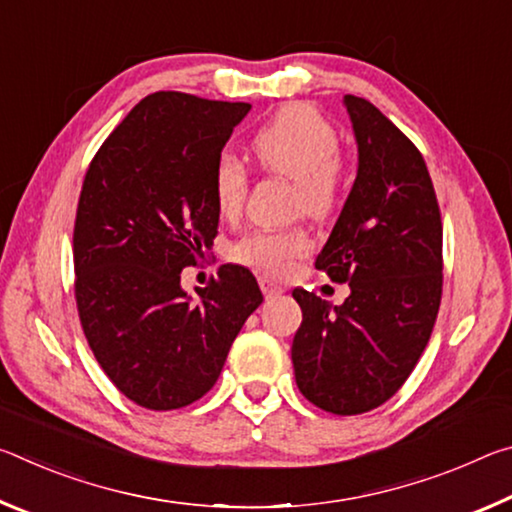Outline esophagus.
I'll use <instances>...</instances> for the list:
<instances>
[{
    "instance_id": "34e87169",
    "label": "esophagus",
    "mask_w": 512,
    "mask_h": 512,
    "mask_svg": "<svg viewBox=\"0 0 512 512\" xmlns=\"http://www.w3.org/2000/svg\"><path fill=\"white\" fill-rule=\"evenodd\" d=\"M259 287H262L266 298H277V296H282V293H284V289L280 287V284H277L275 280H271V277H266V275L259 277Z\"/></svg>"
}]
</instances>
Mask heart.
Masks as SVG:
<instances>
[{
    "label": "heart",
    "instance_id": "b5f03b06",
    "mask_svg": "<svg viewBox=\"0 0 512 512\" xmlns=\"http://www.w3.org/2000/svg\"><path fill=\"white\" fill-rule=\"evenodd\" d=\"M259 169L293 180L291 207L311 219H327L341 201V140L332 121L311 103H289L257 128L250 140ZM250 176L235 155H221L212 171V198L223 219H235L246 205ZM311 241L305 228L253 230L235 241L230 257L268 275L287 273Z\"/></svg>",
    "mask_w": 512,
    "mask_h": 512
}]
</instances>
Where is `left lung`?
I'll use <instances>...</instances> for the list:
<instances>
[{"instance_id": "left-lung-1", "label": "left lung", "mask_w": 512, "mask_h": 512, "mask_svg": "<svg viewBox=\"0 0 512 512\" xmlns=\"http://www.w3.org/2000/svg\"><path fill=\"white\" fill-rule=\"evenodd\" d=\"M359 171L318 271L352 293L341 307L293 289L302 323L291 361L300 393L334 415L400 391L431 339L443 298V221L422 153L370 101L345 94Z\"/></svg>"}]
</instances>
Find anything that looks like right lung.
<instances>
[{"label": "right lung", "mask_w": 512, "mask_h": 512, "mask_svg": "<svg viewBox=\"0 0 512 512\" xmlns=\"http://www.w3.org/2000/svg\"><path fill=\"white\" fill-rule=\"evenodd\" d=\"M250 103L153 92L99 146L74 221V296L90 350L128 400L183 409L210 391L262 305L255 275L223 264L189 300L180 273L219 228L212 171Z\"/></svg>", "instance_id": "right-lung-1"}]
</instances>
